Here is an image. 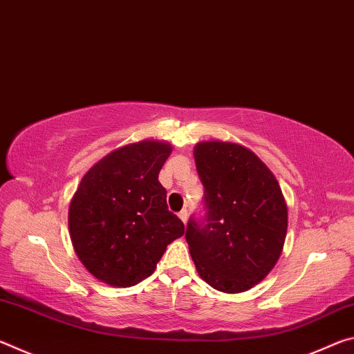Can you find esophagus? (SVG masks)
<instances>
[{"label": "esophagus", "mask_w": 354, "mask_h": 354, "mask_svg": "<svg viewBox=\"0 0 354 354\" xmlns=\"http://www.w3.org/2000/svg\"><path fill=\"white\" fill-rule=\"evenodd\" d=\"M178 217H179V218H181V221H183V223H184V225H185V223H187V218H189V212H187V209H183V211L178 214Z\"/></svg>", "instance_id": "1"}]
</instances>
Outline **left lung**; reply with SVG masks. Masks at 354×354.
Returning a JSON list of instances; mask_svg holds the SVG:
<instances>
[{
	"label": "left lung",
	"mask_w": 354,
	"mask_h": 354,
	"mask_svg": "<svg viewBox=\"0 0 354 354\" xmlns=\"http://www.w3.org/2000/svg\"><path fill=\"white\" fill-rule=\"evenodd\" d=\"M194 158L205 185V221L185 231L196 272L225 293L251 289L272 272L284 247L287 205L270 169L239 143L198 142Z\"/></svg>",
	"instance_id": "obj_1"
}]
</instances>
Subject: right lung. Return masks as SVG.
I'll use <instances>...</instances> for the list:
<instances>
[{"label":"right lung","mask_w":354,"mask_h":354,"mask_svg":"<svg viewBox=\"0 0 354 354\" xmlns=\"http://www.w3.org/2000/svg\"><path fill=\"white\" fill-rule=\"evenodd\" d=\"M171 145L140 140L120 147L82 176L68 207L70 239L101 283L131 287L156 270L184 223L167 207L159 171Z\"/></svg>","instance_id":"obj_1"}]
</instances>
